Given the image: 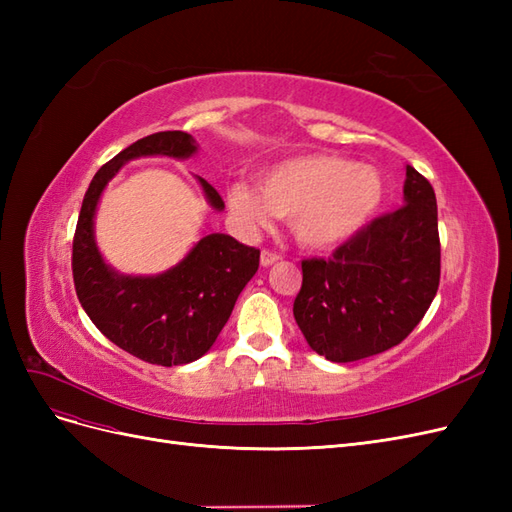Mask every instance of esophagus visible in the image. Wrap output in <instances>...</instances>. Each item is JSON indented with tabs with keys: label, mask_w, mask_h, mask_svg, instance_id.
Segmentation results:
<instances>
[{
	"label": "esophagus",
	"mask_w": 512,
	"mask_h": 512,
	"mask_svg": "<svg viewBox=\"0 0 512 512\" xmlns=\"http://www.w3.org/2000/svg\"><path fill=\"white\" fill-rule=\"evenodd\" d=\"M277 260H280V256H277L275 252L262 250V254H260V265H262V267H271V265H275Z\"/></svg>",
	"instance_id": "esophagus-1"
}]
</instances>
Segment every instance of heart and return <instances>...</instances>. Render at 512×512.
<instances>
[{
    "label": "heart",
    "instance_id": "heart-1",
    "mask_svg": "<svg viewBox=\"0 0 512 512\" xmlns=\"http://www.w3.org/2000/svg\"><path fill=\"white\" fill-rule=\"evenodd\" d=\"M384 177L376 166L309 153L262 170L254 185L232 183L226 200L247 228H267L271 215L290 220L294 241L329 250L352 239L378 211Z\"/></svg>",
    "mask_w": 512,
    "mask_h": 512
}]
</instances>
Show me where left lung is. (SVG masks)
<instances>
[{
  "instance_id": "1",
  "label": "left lung",
  "mask_w": 512,
  "mask_h": 512,
  "mask_svg": "<svg viewBox=\"0 0 512 512\" xmlns=\"http://www.w3.org/2000/svg\"><path fill=\"white\" fill-rule=\"evenodd\" d=\"M292 314L309 348L333 363L389 350L423 320L440 284L438 205L406 166L404 207L376 218L335 254L301 262Z\"/></svg>"
}]
</instances>
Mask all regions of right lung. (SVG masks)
Wrapping results in <instances>:
<instances>
[{
	"label": "right lung",
	"instance_id": "right-lung-1",
	"mask_svg": "<svg viewBox=\"0 0 512 512\" xmlns=\"http://www.w3.org/2000/svg\"><path fill=\"white\" fill-rule=\"evenodd\" d=\"M198 151L188 132H156L106 162L85 192L72 243L76 297L91 322L115 346L153 365H185L215 344L241 290L258 271L260 252L222 232L200 237L175 267L158 275H126L98 250L96 211L102 192L123 164L166 156L188 160ZM207 203L224 209L218 190L196 177Z\"/></svg>",
	"mask_w": 512,
	"mask_h": 512
}]
</instances>
